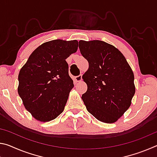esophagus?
<instances>
[{
    "mask_svg": "<svg viewBox=\"0 0 157 157\" xmlns=\"http://www.w3.org/2000/svg\"><path fill=\"white\" fill-rule=\"evenodd\" d=\"M82 75H79L75 77V80H76L77 82H80V81L82 80Z\"/></svg>",
    "mask_w": 157,
    "mask_h": 157,
    "instance_id": "esophagus-1",
    "label": "esophagus"
}]
</instances>
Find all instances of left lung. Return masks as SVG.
<instances>
[{
	"instance_id": "left-lung-1",
	"label": "left lung",
	"mask_w": 157,
	"mask_h": 157,
	"mask_svg": "<svg viewBox=\"0 0 157 157\" xmlns=\"http://www.w3.org/2000/svg\"><path fill=\"white\" fill-rule=\"evenodd\" d=\"M79 48L89 64L82 75L88 87L82 95L86 109L98 121L115 123L135 94L132 68L121 51L105 41L81 40Z\"/></svg>"
}]
</instances>
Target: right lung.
I'll use <instances>...</instances> for the list:
<instances>
[{
    "mask_svg": "<svg viewBox=\"0 0 157 157\" xmlns=\"http://www.w3.org/2000/svg\"><path fill=\"white\" fill-rule=\"evenodd\" d=\"M78 41L56 39L34 50L18 74V93L25 107L41 122L63 112L73 88L66 59L78 50Z\"/></svg>",
    "mask_w": 157,
    "mask_h": 157,
    "instance_id": "add662e5",
    "label": "right lung"
}]
</instances>
